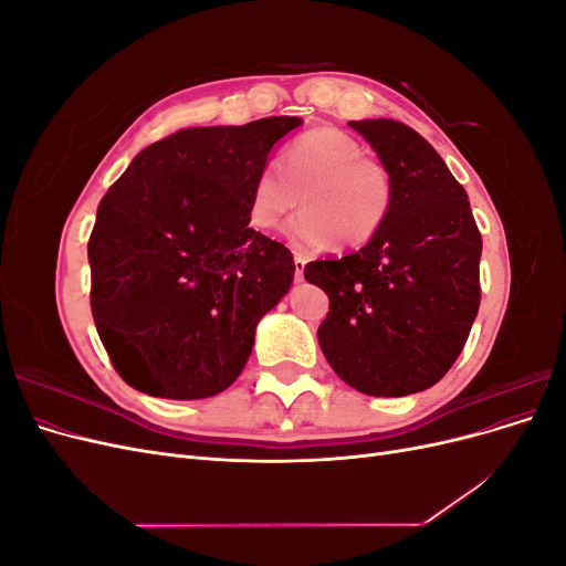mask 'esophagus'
<instances>
[{
  "mask_svg": "<svg viewBox=\"0 0 566 566\" xmlns=\"http://www.w3.org/2000/svg\"><path fill=\"white\" fill-rule=\"evenodd\" d=\"M304 266H306L304 256L295 254V283H302V281H304Z\"/></svg>",
  "mask_w": 566,
  "mask_h": 566,
  "instance_id": "34e87169",
  "label": "esophagus"
}]
</instances>
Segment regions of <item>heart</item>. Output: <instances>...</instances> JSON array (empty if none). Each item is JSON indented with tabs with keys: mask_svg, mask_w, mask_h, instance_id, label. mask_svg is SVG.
Wrapping results in <instances>:
<instances>
[{
	"mask_svg": "<svg viewBox=\"0 0 566 566\" xmlns=\"http://www.w3.org/2000/svg\"><path fill=\"white\" fill-rule=\"evenodd\" d=\"M366 146L337 127H316L290 144L276 163L254 177L248 221L254 231L279 229L300 205L304 212L283 229L300 252H318L339 241L361 248L380 233L394 202L389 169L366 156Z\"/></svg>",
	"mask_w": 566,
	"mask_h": 566,
	"instance_id": "1",
	"label": "heart"
}]
</instances>
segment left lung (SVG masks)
I'll return each mask as SVG.
<instances>
[{
  "instance_id": "left-lung-1",
  "label": "left lung",
  "mask_w": 566,
  "mask_h": 566,
  "mask_svg": "<svg viewBox=\"0 0 566 566\" xmlns=\"http://www.w3.org/2000/svg\"><path fill=\"white\" fill-rule=\"evenodd\" d=\"M394 181L380 233L342 260L304 266L331 300L318 345L331 368L368 397L437 385L479 312L482 235L465 188L439 153L397 119H352Z\"/></svg>"
}]
</instances>
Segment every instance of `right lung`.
I'll use <instances>...</instances> for the list:
<instances>
[{
	"label": "right lung",
	"instance_id": "add662e5",
	"mask_svg": "<svg viewBox=\"0 0 566 566\" xmlns=\"http://www.w3.org/2000/svg\"><path fill=\"white\" fill-rule=\"evenodd\" d=\"M302 117L191 127L136 156L96 210L92 314L129 387L193 401L245 368L256 323L293 285V254L248 224L271 148Z\"/></svg>",
	"mask_w": 566,
	"mask_h": 566
}]
</instances>
